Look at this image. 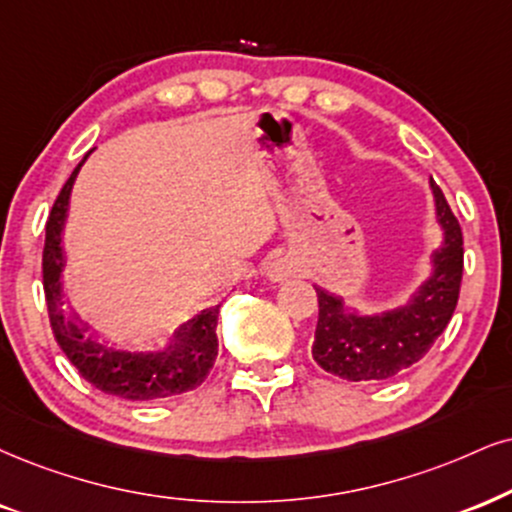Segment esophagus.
<instances>
[{
	"mask_svg": "<svg viewBox=\"0 0 512 512\" xmlns=\"http://www.w3.org/2000/svg\"><path fill=\"white\" fill-rule=\"evenodd\" d=\"M294 275V266L287 258H273L266 266V277L273 282H285L287 277Z\"/></svg>",
	"mask_w": 512,
	"mask_h": 512,
	"instance_id": "34e87169",
	"label": "esophagus"
}]
</instances>
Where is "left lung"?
I'll list each match as a JSON object with an SVG mask.
<instances>
[{"mask_svg":"<svg viewBox=\"0 0 512 512\" xmlns=\"http://www.w3.org/2000/svg\"><path fill=\"white\" fill-rule=\"evenodd\" d=\"M437 220L444 232L432 254V275L406 306L377 315L349 311L344 299L318 292L313 358L320 368L349 382L389 380L432 349L456 311L463 280V232L437 182H430Z\"/></svg>","mask_w":512,"mask_h":512,"instance_id":"8db88e82","label":"left lung"}]
</instances>
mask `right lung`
Wrapping results in <instances>:
<instances>
[{
	"label": "right lung",
	"mask_w": 512,
	"mask_h": 512,
	"mask_svg": "<svg viewBox=\"0 0 512 512\" xmlns=\"http://www.w3.org/2000/svg\"><path fill=\"white\" fill-rule=\"evenodd\" d=\"M87 159V156H85ZM78 168L56 197L52 213L47 218V237L42 251V280L44 299H47L49 323L61 351L66 353L82 377L104 394L118 396L128 401H154L197 389L211 372L218 356V306L187 320L175 330L173 339L163 351H118L99 344L94 334H87L90 327L82 325L78 313H71L63 299V227H66L68 201H71L73 182L78 178Z\"/></svg>",
	"instance_id": "obj_1"
}]
</instances>
